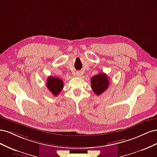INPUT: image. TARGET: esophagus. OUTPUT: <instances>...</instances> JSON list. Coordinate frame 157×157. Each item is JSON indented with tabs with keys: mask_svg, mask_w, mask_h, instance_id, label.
I'll list each match as a JSON object with an SVG mask.
<instances>
[{
	"mask_svg": "<svg viewBox=\"0 0 157 157\" xmlns=\"http://www.w3.org/2000/svg\"><path fill=\"white\" fill-rule=\"evenodd\" d=\"M80 75H81V72H80V71H77V72H76V76H77V77H79Z\"/></svg>",
	"mask_w": 157,
	"mask_h": 157,
	"instance_id": "esophagus-1",
	"label": "esophagus"
}]
</instances>
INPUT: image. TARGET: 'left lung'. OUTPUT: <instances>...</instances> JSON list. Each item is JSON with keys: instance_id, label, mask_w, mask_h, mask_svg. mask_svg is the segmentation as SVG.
Segmentation results:
<instances>
[{"instance_id": "left-lung-1", "label": "left lung", "mask_w": 157, "mask_h": 157, "mask_svg": "<svg viewBox=\"0 0 157 157\" xmlns=\"http://www.w3.org/2000/svg\"><path fill=\"white\" fill-rule=\"evenodd\" d=\"M109 78L105 73H100L91 78V87L94 92L98 96L103 94L108 88Z\"/></svg>"}]
</instances>
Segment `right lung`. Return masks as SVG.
Listing matches in <instances>:
<instances>
[{
	"instance_id": "obj_1",
	"label": "right lung",
	"mask_w": 157,
	"mask_h": 157,
	"mask_svg": "<svg viewBox=\"0 0 157 157\" xmlns=\"http://www.w3.org/2000/svg\"><path fill=\"white\" fill-rule=\"evenodd\" d=\"M46 86L49 90V91L54 95V96H56L62 90L63 88V82L62 80L58 77L50 76L47 78Z\"/></svg>"
}]
</instances>
